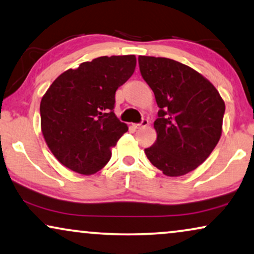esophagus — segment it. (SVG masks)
Here are the masks:
<instances>
[{"instance_id":"obj_1","label":"esophagus","mask_w":254,"mask_h":254,"mask_svg":"<svg viewBox=\"0 0 254 254\" xmlns=\"http://www.w3.org/2000/svg\"><path fill=\"white\" fill-rule=\"evenodd\" d=\"M147 125H148V121L147 120H143V121H141L140 124H134L133 127H134V129H141V127H147Z\"/></svg>"}]
</instances>
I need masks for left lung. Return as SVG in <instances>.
<instances>
[{"label":"left lung","instance_id":"1","mask_svg":"<svg viewBox=\"0 0 254 254\" xmlns=\"http://www.w3.org/2000/svg\"><path fill=\"white\" fill-rule=\"evenodd\" d=\"M143 79L160 110L157 140L145 148L151 164L167 177H181L205 161L222 134L225 103L210 81L168 58L140 56Z\"/></svg>","mask_w":254,"mask_h":254}]
</instances>
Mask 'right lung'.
<instances>
[{
  "label": "right lung",
  "instance_id": "1",
  "mask_svg": "<svg viewBox=\"0 0 254 254\" xmlns=\"http://www.w3.org/2000/svg\"><path fill=\"white\" fill-rule=\"evenodd\" d=\"M136 63L133 54L100 57L60 74L44 94L42 132L64 166L90 175L110 160L111 147L129 129L114 113L115 93Z\"/></svg>",
  "mask_w": 254,
  "mask_h": 254
}]
</instances>
